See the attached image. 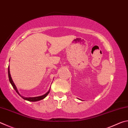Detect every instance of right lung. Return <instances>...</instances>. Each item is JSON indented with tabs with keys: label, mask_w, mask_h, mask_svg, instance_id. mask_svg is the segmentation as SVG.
I'll use <instances>...</instances> for the list:
<instances>
[{
	"label": "right lung",
	"mask_w": 128,
	"mask_h": 128,
	"mask_svg": "<svg viewBox=\"0 0 128 128\" xmlns=\"http://www.w3.org/2000/svg\"><path fill=\"white\" fill-rule=\"evenodd\" d=\"M8 77H9V80H10V83L11 84L12 86H13V88L14 89V90L16 91V92L21 97V98H23L24 99H25L26 100H28V101H30V102H36V101H39V100H42V99H43L44 98H45L46 97V96L48 94V93L50 92V89H49V90L47 92L46 94H44V95H41V96H36V97H24L22 96V95H21L20 93H19L18 90H17V88H16V85H15V84H14V81H13V80L12 79V77L10 76V66H8Z\"/></svg>",
	"instance_id": "right-lung-1"
}]
</instances>
